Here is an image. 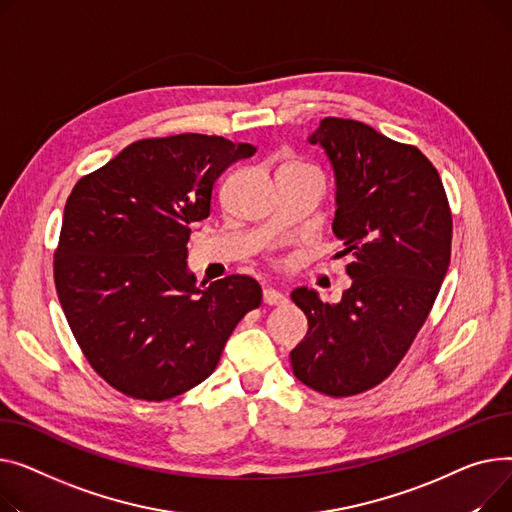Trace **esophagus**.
Masks as SVG:
<instances>
[{
  "label": "esophagus",
  "instance_id": "obj_1",
  "mask_svg": "<svg viewBox=\"0 0 512 512\" xmlns=\"http://www.w3.org/2000/svg\"><path fill=\"white\" fill-rule=\"evenodd\" d=\"M262 297H264V304H268V306H281V304H285V299H287L281 291H277L273 287H266Z\"/></svg>",
  "mask_w": 512,
  "mask_h": 512
}]
</instances>
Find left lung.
<instances>
[{"label":"left lung","mask_w":512,"mask_h":512,"mask_svg":"<svg viewBox=\"0 0 512 512\" xmlns=\"http://www.w3.org/2000/svg\"><path fill=\"white\" fill-rule=\"evenodd\" d=\"M310 142L335 171L333 231L351 254L353 281L339 304H322L308 287L291 293L308 318L291 366L318 393L351 397L393 374L424 326L450 264L453 215L417 146L341 117H324Z\"/></svg>","instance_id":"left-lung-1"}]
</instances>
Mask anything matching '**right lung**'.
Listing matches in <instances>:
<instances>
[{"label": "right lung", "instance_id": "add662e5", "mask_svg": "<svg viewBox=\"0 0 512 512\" xmlns=\"http://www.w3.org/2000/svg\"><path fill=\"white\" fill-rule=\"evenodd\" d=\"M256 153L223 136L132 142L68 196L53 260L59 304L88 364L119 393L167 401L217 368L233 328L262 302L258 281L198 287L190 225L219 175ZM204 285V283H202Z\"/></svg>", "mask_w": 512, "mask_h": 512}]
</instances>
